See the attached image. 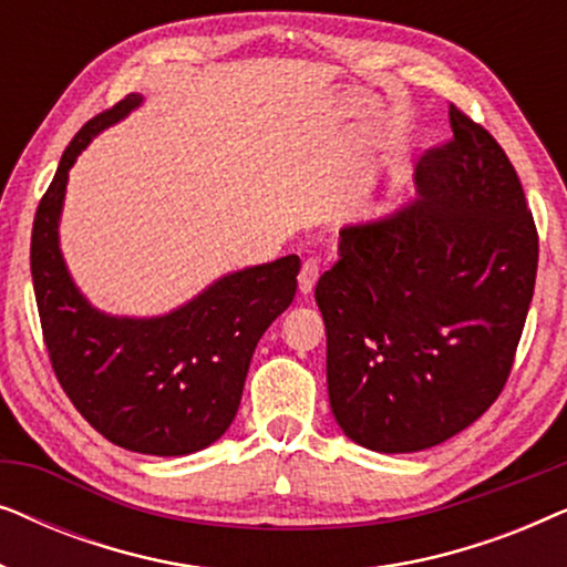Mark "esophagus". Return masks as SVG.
<instances>
[{"mask_svg": "<svg viewBox=\"0 0 567 567\" xmlns=\"http://www.w3.org/2000/svg\"><path fill=\"white\" fill-rule=\"evenodd\" d=\"M317 278H320V260L307 258L305 262H301V270H299V291L305 293V297L315 291Z\"/></svg>", "mask_w": 567, "mask_h": 567, "instance_id": "1", "label": "esophagus"}]
</instances>
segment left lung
<instances>
[{
	"label": "left lung",
	"instance_id": "8db88e82",
	"mask_svg": "<svg viewBox=\"0 0 567 567\" xmlns=\"http://www.w3.org/2000/svg\"><path fill=\"white\" fill-rule=\"evenodd\" d=\"M452 138L417 162L421 198L340 231L315 289L328 392L348 439L408 454L456 436L498 400L534 297L539 235L514 165L449 103Z\"/></svg>",
	"mask_w": 567,
	"mask_h": 567
}]
</instances>
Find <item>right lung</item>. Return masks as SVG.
<instances>
[{
    "mask_svg": "<svg viewBox=\"0 0 567 567\" xmlns=\"http://www.w3.org/2000/svg\"><path fill=\"white\" fill-rule=\"evenodd\" d=\"M138 103L126 95L69 142L38 204L30 274L53 374L84 421L128 452L183 456L214 444L235 421L255 346L293 301L301 262L286 255L239 270L157 320L92 309L61 260V200L76 154Z\"/></svg>",
    "mask_w": 567,
    "mask_h": 567,
    "instance_id": "add662e5",
    "label": "right lung"
}]
</instances>
